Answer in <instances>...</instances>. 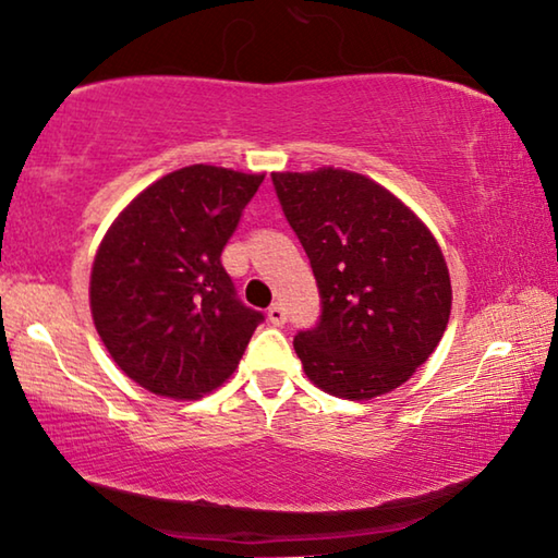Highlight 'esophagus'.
<instances>
[{"label": "esophagus", "mask_w": 558, "mask_h": 558, "mask_svg": "<svg viewBox=\"0 0 558 558\" xmlns=\"http://www.w3.org/2000/svg\"><path fill=\"white\" fill-rule=\"evenodd\" d=\"M267 316H269V322L274 324V327H281V324L287 322V312H284V306H281V304H271Z\"/></svg>", "instance_id": "obj_1"}]
</instances>
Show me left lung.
<instances>
[{"instance_id":"obj_1","label":"left lung","mask_w":558,"mask_h":558,"mask_svg":"<svg viewBox=\"0 0 558 558\" xmlns=\"http://www.w3.org/2000/svg\"><path fill=\"white\" fill-rule=\"evenodd\" d=\"M271 182L322 299L319 322L294 337L306 376L351 401L401 387L451 314L449 269L432 231L354 171H287Z\"/></svg>"}]
</instances>
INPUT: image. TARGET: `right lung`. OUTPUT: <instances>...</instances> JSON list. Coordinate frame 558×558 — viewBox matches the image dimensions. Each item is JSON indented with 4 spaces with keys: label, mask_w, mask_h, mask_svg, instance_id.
<instances>
[{
    "label": "right lung",
    "mask_w": 558,
    "mask_h": 558,
    "mask_svg": "<svg viewBox=\"0 0 558 558\" xmlns=\"http://www.w3.org/2000/svg\"><path fill=\"white\" fill-rule=\"evenodd\" d=\"M264 174L194 165L119 214L92 267L94 327L117 366L159 397L225 384L264 314L239 299L221 252Z\"/></svg>",
    "instance_id": "1"
}]
</instances>
